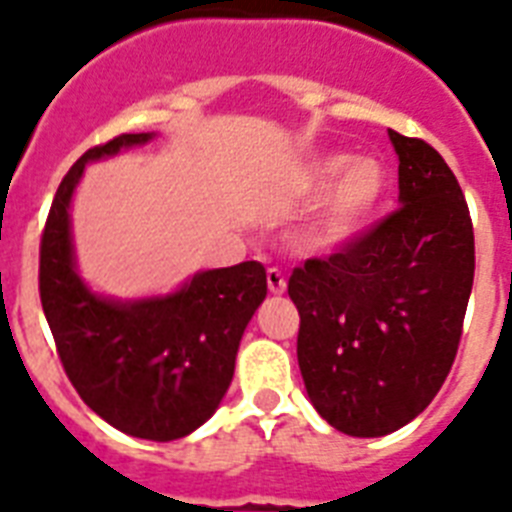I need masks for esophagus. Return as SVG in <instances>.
Wrapping results in <instances>:
<instances>
[{"label": "esophagus", "instance_id": "esophagus-1", "mask_svg": "<svg viewBox=\"0 0 512 512\" xmlns=\"http://www.w3.org/2000/svg\"><path fill=\"white\" fill-rule=\"evenodd\" d=\"M266 285H269V293L282 295L287 290L285 274H282L280 269H269V272H266Z\"/></svg>", "mask_w": 512, "mask_h": 512}]
</instances>
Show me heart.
Returning a JSON list of instances; mask_svg holds the SVG:
<instances>
[{"label":"heart","instance_id":"heart-1","mask_svg":"<svg viewBox=\"0 0 512 512\" xmlns=\"http://www.w3.org/2000/svg\"><path fill=\"white\" fill-rule=\"evenodd\" d=\"M390 188V172L374 156L324 154L306 167L303 193L322 196L314 222L316 240L327 248L348 243L369 225Z\"/></svg>","mask_w":512,"mask_h":512}]
</instances>
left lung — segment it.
Segmentation results:
<instances>
[{
  "mask_svg": "<svg viewBox=\"0 0 512 512\" xmlns=\"http://www.w3.org/2000/svg\"><path fill=\"white\" fill-rule=\"evenodd\" d=\"M387 133L400 209L287 282L308 398L350 437L398 432L432 403L474 285V225L453 170L426 141Z\"/></svg>",
  "mask_w": 512,
  "mask_h": 512,
  "instance_id": "left-lung-1",
  "label": "left lung"
}]
</instances>
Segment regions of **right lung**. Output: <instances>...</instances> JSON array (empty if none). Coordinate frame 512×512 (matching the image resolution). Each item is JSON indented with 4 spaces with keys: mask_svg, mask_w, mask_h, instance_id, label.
<instances>
[{
    "mask_svg": "<svg viewBox=\"0 0 512 512\" xmlns=\"http://www.w3.org/2000/svg\"><path fill=\"white\" fill-rule=\"evenodd\" d=\"M154 135H117L70 167L41 238L38 290L59 361L83 403L130 437L172 442L206 424L225 398L240 337L266 298V272L259 261L206 269L175 293L133 301L86 285L70 227L75 188L88 162Z\"/></svg>",
    "mask_w": 512,
    "mask_h": 512,
    "instance_id": "obj_1",
    "label": "right lung"
}]
</instances>
